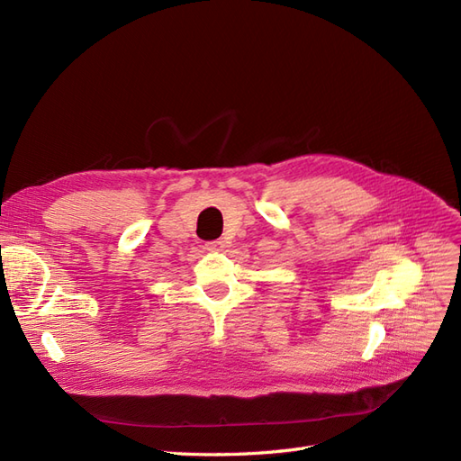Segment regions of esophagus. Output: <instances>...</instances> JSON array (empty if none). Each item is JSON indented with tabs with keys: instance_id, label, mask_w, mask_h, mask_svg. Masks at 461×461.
I'll return each mask as SVG.
<instances>
[{
	"instance_id": "34e87169",
	"label": "esophagus",
	"mask_w": 461,
	"mask_h": 461,
	"mask_svg": "<svg viewBox=\"0 0 461 461\" xmlns=\"http://www.w3.org/2000/svg\"><path fill=\"white\" fill-rule=\"evenodd\" d=\"M225 248H227V242L222 240V239L212 240V242L205 244V249H209V252H222V249H225Z\"/></svg>"
}]
</instances>
